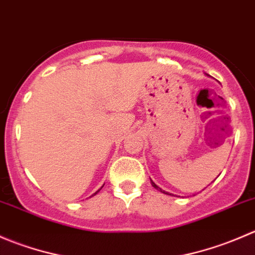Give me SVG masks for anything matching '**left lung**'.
Here are the masks:
<instances>
[{
  "instance_id": "obj_1",
  "label": "left lung",
  "mask_w": 255,
  "mask_h": 255,
  "mask_svg": "<svg viewBox=\"0 0 255 255\" xmlns=\"http://www.w3.org/2000/svg\"><path fill=\"white\" fill-rule=\"evenodd\" d=\"M150 181H151V185H153V187H154V189H156V190H158V191L163 192V194H165V195H171V196H175V195H174V194H169V192H166V191H165V190H161V189H160V187H159V186H158V185H156V184H155V182H154V181H153V180H150Z\"/></svg>"
}]
</instances>
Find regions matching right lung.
Segmentation results:
<instances>
[{"label":"right lung","mask_w":255,"mask_h":255,"mask_svg":"<svg viewBox=\"0 0 255 255\" xmlns=\"http://www.w3.org/2000/svg\"><path fill=\"white\" fill-rule=\"evenodd\" d=\"M102 187H104V186H102ZM102 187H101V189H102ZM101 189H100V190H101ZM100 190H97V191H96V192H95V194H94V195H96V194H97V192H99V191H100ZM94 195H92V196H94Z\"/></svg>","instance_id":"right-lung-1"}]
</instances>
